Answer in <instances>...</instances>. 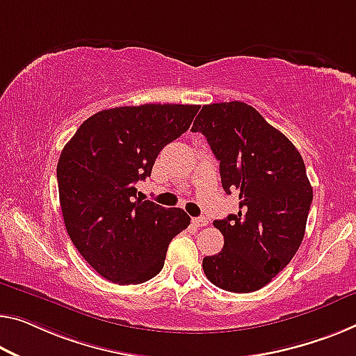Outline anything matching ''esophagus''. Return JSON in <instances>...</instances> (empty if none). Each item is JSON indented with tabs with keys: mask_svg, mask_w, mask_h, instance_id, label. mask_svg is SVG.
<instances>
[{
	"mask_svg": "<svg viewBox=\"0 0 356 356\" xmlns=\"http://www.w3.org/2000/svg\"><path fill=\"white\" fill-rule=\"evenodd\" d=\"M193 222H194L195 227H204V226H207V224H209V220H207V218H204V216H200V218H194Z\"/></svg>",
	"mask_w": 356,
	"mask_h": 356,
	"instance_id": "obj_1",
	"label": "esophagus"
}]
</instances>
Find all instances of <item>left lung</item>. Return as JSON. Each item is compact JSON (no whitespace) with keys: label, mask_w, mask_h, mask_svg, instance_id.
I'll use <instances>...</instances> for the list:
<instances>
[{"label":"left lung","mask_w":356,"mask_h":356,"mask_svg":"<svg viewBox=\"0 0 356 356\" xmlns=\"http://www.w3.org/2000/svg\"><path fill=\"white\" fill-rule=\"evenodd\" d=\"M191 130L209 141L222 189L240 200L237 215L213 221L224 247L202 261L205 275L226 291H258L285 269L304 238L314 191L302 157L243 102L202 106Z\"/></svg>","instance_id":"left-lung-1"}]
</instances>
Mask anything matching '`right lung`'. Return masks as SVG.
<instances>
[{
	"label": "right lung",
	"mask_w": 356,
	"mask_h": 356,
	"mask_svg": "<svg viewBox=\"0 0 356 356\" xmlns=\"http://www.w3.org/2000/svg\"><path fill=\"white\" fill-rule=\"evenodd\" d=\"M197 105L103 109L81 124L57 163L71 242L103 278L138 285L162 270L168 243L189 226L181 209L136 197L162 147L189 129Z\"/></svg>",
	"instance_id": "1"
}]
</instances>
